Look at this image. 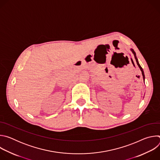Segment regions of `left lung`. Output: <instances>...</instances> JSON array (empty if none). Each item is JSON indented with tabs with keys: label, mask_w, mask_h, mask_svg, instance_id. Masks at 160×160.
<instances>
[{
	"label": "left lung",
	"mask_w": 160,
	"mask_h": 160,
	"mask_svg": "<svg viewBox=\"0 0 160 160\" xmlns=\"http://www.w3.org/2000/svg\"><path fill=\"white\" fill-rule=\"evenodd\" d=\"M130 50H131V51L132 52V53H133V55H134V57H135V60H136L137 64H138V65L139 66V68H140L141 71L142 72V76H143V79H144H144H145V76H144V71H143V69H142V67L141 66V65L139 64V63L138 59V58H137V56H136V54H135V51H133L132 49H131Z\"/></svg>",
	"instance_id": "left-lung-1"
}]
</instances>
